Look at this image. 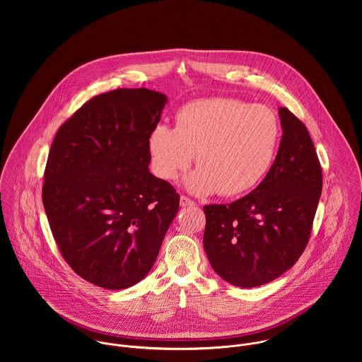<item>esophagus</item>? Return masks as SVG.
Here are the masks:
<instances>
[{
	"label": "esophagus",
	"mask_w": 362,
	"mask_h": 362,
	"mask_svg": "<svg viewBox=\"0 0 362 362\" xmlns=\"http://www.w3.org/2000/svg\"><path fill=\"white\" fill-rule=\"evenodd\" d=\"M180 205H181V206H195L197 204H195L192 199H189L188 197L182 195L181 199H180Z\"/></svg>",
	"instance_id": "esophagus-1"
}]
</instances>
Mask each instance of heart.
I'll return each mask as SVG.
<instances>
[{
	"label": "heart",
	"mask_w": 362,
	"mask_h": 362,
	"mask_svg": "<svg viewBox=\"0 0 362 362\" xmlns=\"http://www.w3.org/2000/svg\"><path fill=\"white\" fill-rule=\"evenodd\" d=\"M280 139L281 125L272 108L214 98L181 107L175 128L157 124L148 146L158 178L178 180L195 156L198 170L187 180L189 191L238 197L254 189L267 175Z\"/></svg>",
	"instance_id": "obj_1"
}]
</instances>
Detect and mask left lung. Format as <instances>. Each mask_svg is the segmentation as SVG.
Instances as JSON below:
<instances>
[{"label": "left lung", "instance_id": "obj_1", "mask_svg": "<svg viewBox=\"0 0 362 362\" xmlns=\"http://www.w3.org/2000/svg\"><path fill=\"white\" fill-rule=\"evenodd\" d=\"M283 136L258 187L228 205H206L204 247L214 272L233 286H263L303 255L322 194V167L310 132L280 107Z\"/></svg>", "mask_w": 362, "mask_h": 362}]
</instances>
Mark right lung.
<instances>
[{"label": "right lung", "instance_id": "1", "mask_svg": "<svg viewBox=\"0 0 362 362\" xmlns=\"http://www.w3.org/2000/svg\"><path fill=\"white\" fill-rule=\"evenodd\" d=\"M167 102L145 88L88 100L57 131L43 206L71 269L107 290L128 288L152 269L180 207L175 188L149 171V135Z\"/></svg>", "mask_w": 362, "mask_h": 362}]
</instances>
